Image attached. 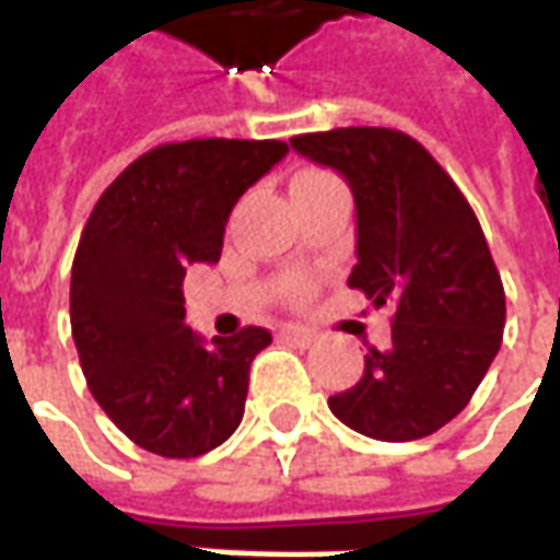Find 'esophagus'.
<instances>
[{
    "instance_id": "obj_1",
    "label": "esophagus",
    "mask_w": 560,
    "mask_h": 560,
    "mask_svg": "<svg viewBox=\"0 0 560 560\" xmlns=\"http://www.w3.org/2000/svg\"><path fill=\"white\" fill-rule=\"evenodd\" d=\"M279 336L284 341H293V345H312L315 341V332L312 329H305V327H296V324H288V327H281L279 329Z\"/></svg>"
}]
</instances>
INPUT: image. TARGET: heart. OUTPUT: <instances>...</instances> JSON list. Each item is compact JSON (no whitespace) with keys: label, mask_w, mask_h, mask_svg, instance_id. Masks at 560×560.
<instances>
[{"label":"heart","mask_w":560,"mask_h":560,"mask_svg":"<svg viewBox=\"0 0 560 560\" xmlns=\"http://www.w3.org/2000/svg\"><path fill=\"white\" fill-rule=\"evenodd\" d=\"M312 176H327V173H317V171H305V173H300V176H296V179H312Z\"/></svg>","instance_id":"b5f03b06"}]
</instances>
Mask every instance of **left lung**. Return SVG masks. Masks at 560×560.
Instances as JSON below:
<instances>
[{
    "mask_svg": "<svg viewBox=\"0 0 560 560\" xmlns=\"http://www.w3.org/2000/svg\"><path fill=\"white\" fill-rule=\"evenodd\" d=\"M339 171L357 203L348 284L396 305L393 345L365 353L363 377L329 411L375 441H417L453 420L501 348L504 284L474 209L422 143L396 128H332L291 138Z\"/></svg>",
    "mask_w": 560,
    "mask_h": 560,
    "instance_id": "left-lung-1",
    "label": "left lung"
}]
</instances>
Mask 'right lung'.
<instances>
[{
    "label": "right lung",
    "instance_id": "right-lung-1",
    "mask_svg": "<svg viewBox=\"0 0 560 560\" xmlns=\"http://www.w3.org/2000/svg\"><path fill=\"white\" fill-rule=\"evenodd\" d=\"M288 155L281 140L149 149L98 197L71 267V336L102 411L149 453L195 458L243 420L248 369L272 336L203 341L185 327L183 279L215 264L231 209Z\"/></svg>",
    "mask_w": 560,
    "mask_h": 560
}]
</instances>
